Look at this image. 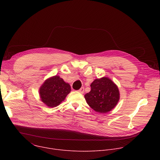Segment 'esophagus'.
I'll use <instances>...</instances> for the list:
<instances>
[{
    "instance_id": "esophagus-1",
    "label": "esophagus",
    "mask_w": 160,
    "mask_h": 160,
    "mask_svg": "<svg viewBox=\"0 0 160 160\" xmlns=\"http://www.w3.org/2000/svg\"><path fill=\"white\" fill-rule=\"evenodd\" d=\"M78 91V92H79L80 93L83 94V93L84 92V87H82V88H80Z\"/></svg>"
}]
</instances>
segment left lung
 <instances>
[{"mask_svg": "<svg viewBox=\"0 0 160 160\" xmlns=\"http://www.w3.org/2000/svg\"><path fill=\"white\" fill-rule=\"evenodd\" d=\"M91 90L84 97L89 106L96 112L106 113L115 108L120 99L117 85L108 77L94 80Z\"/></svg>", "mask_w": 160, "mask_h": 160, "instance_id": "8db88e82", "label": "left lung"}]
</instances>
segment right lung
<instances>
[{
  "instance_id": "obj_1",
  "label": "right lung",
  "mask_w": 160,
  "mask_h": 160,
  "mask_svg": "<svg viewBox=\"0 0 160 160\" xmlns=\"http://www.w3.org/2000/svg\"><path fill=\"white\" fill-rule=\"evenodd\" d=\"M71 87L59 76H54L44 82L39 89L41 101L49 108L58 106L70 92Z\"/></svg>"
}]
</instances>
